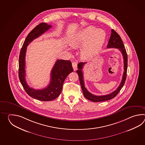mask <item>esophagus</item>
I'll use <instances>...</instances> for the list:
<instances>
[{"label": "esophagus", "mask_w": 145, "mask_h": 145, "mask_svg": "<svg viewBox=\"0 0 145 145\" xmlns=\"http://www.w3.org/2000/svg\"><path fill=\"white\" fill-rule=\"evenodd\" d=\"M72 66L74 69V71H76L77 70V63L76 62H72Z\"/></svg>", "instance_id": "esophagus-1"}]
</instances>
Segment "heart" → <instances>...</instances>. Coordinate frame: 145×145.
Instances as JSON below:
<instances>
[{
  "label": "heart",
  "mask_w": 145,
  "mask_h": 145,
  "mask_svg": "<svg viewBox=\"0 0 145 145\" xmlns=\"http://www.w3.org/2000/svg\"><path fill=\"white\" fill-rule=\"evenodd\" d=\"M105 37L106 33L103 29L88 26L74 34L69 42L74 47L81 46L85 43L81 54L84 58L88 59L99 52L104 42Z\"/></svg>",
  "instance_id": "obj_1"
}]
</instances>
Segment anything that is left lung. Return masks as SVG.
Wrapping results in <instances>:
<instances>
[{
  "label": "left lung",
  "mask_w": 145,
  "mask_h": 145,
  "mask_svg": "<svg viewBox=\"0 0 145 145\" xmlns=\"http://www.w3.org/2000/svg\"><path fill=\"white\" fill-rule=\"evenodd\" d=\"M107 48H117L121 51L122 54L123 60H124V72H123L122 79L121 82L120 84L118 86L117 89L114 91L106 95L96 96L93 95L89 93L84 86V80H83V71L82 69H83V66L86 63L81 62L78 64V69L77 71V72L78 74L81 89L83 92V95L84 97L88 100L93 102H104L109 99L114 98L116 97L121 89L123 87L126 78V72L127 68V55L126 53V50L125 49L124 46L123 44L122 40L120 36L117 33L114 29H111V34L110 38L108 41V44L107 46Z\"/></svg>",
  "instance_id": "8db88e82"
}]
</instances>
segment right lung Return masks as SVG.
Returning <instances> with one entry per match:
<instances>
[{
  "instance_id": "right-lung-1",
  "label": "right lung",
  "mask_w": 145,
  "mask_h": 145,
  "mask_svg": "<svg viewBox=\"0 0 145 145\" xmlns=\"http://www.w3.org/2000/svg\"><path fill=\"white\" fill-rule=\"evenodd\" d=\"M51 27L50 25L41 23L34 28L26 38L19 56V77L22 86L28 95L41 101H51L59 97L66 78L74 71L70 61L58 59L51 71V80L48 86L43 89H35L28 86L25 79V69L27 46Z\"/></svg>"
}]
</instances>
